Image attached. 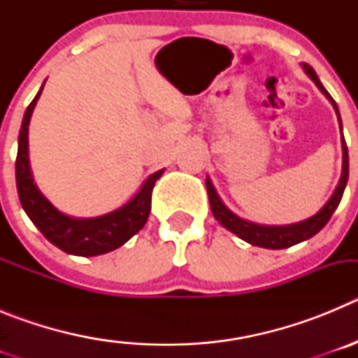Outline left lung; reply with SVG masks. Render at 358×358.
Masks as SVG:
<instances>
[{"label":"left lung","mask_w":358,"mask_h":358,"mask_svg":"<svg viewBox=\"0 0 358 358\" xmlns=\"http://www.w3.org/2000/svg\"><path fill=\"white\" fill-rule=\"evenodd\" d=\"M305 71L306 75L315 82V85H317L319 90L327 94V98L331 102V106H334L335 110H337V116H339V109H337V106H335V100L330 96V93L322 87V84L319 82L314 69L310 68V66H305ZM339 122H341V116H339ZM341 129H343V125H341ZM348 173H350V161H348L346 141H344L343 138V176H341L339 186L335 188L330 201L324 204V208H322L319 213H315L314 217H310L308 220H305V222L292 224V226H258V224L245 222V220L238 218L235 213H231V211L224 206L220 197H218L217 192H215L210 179H206V188H208V197H210L211 211H213L215 218H217L218 222L222 224L226 229H229L231 233H235L236 236H240V238L245 240V242L252 243V245H258V248L285 249V248H290V245H294V243H299L306 238H312L315 233H319L322 227L327 226L328 220H330L331 215H334V211L337 210V206H339L341 199H343L344 188H346V182H348Z\"/></svg>","instance_id":"1"}]
</instances>
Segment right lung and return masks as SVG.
Listing matches in <instances>:
<instances>
[{"label":"right lung","instance_id":"add662e5","mask_svg":"<svg viewBox=\"0 0 358 358\" xmlns=\"http://www.w3.org/2000/svg\"><path fill=\"white\" fill-rule=\"evenodd\" d=\"M41 91L27 107L21 131H19L15 185H17L21 206L27 211L31 222L36 224L37 229L64 252L78 256H96L118 249L147 222L152 204V189L163 170L152 173L140 192L132 197V201L109 215L98 218H71L57 211L34 185L30 164H28V123H30L31 110L36 107Z\"/></svg>","mask_w":358,"mask_h":358}]
</instances>
